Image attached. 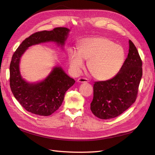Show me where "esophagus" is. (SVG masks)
I'll return each mask as SVG.
<instances>
[{
  "label": "esophagus",
  "instance_id": "34e87169",
  "mask_svg": "<svg viewBox=\"0 0 155 155\" xmlns=\"http://www.w3.org/2000/svg\"><path fill=\"white\" fill-rule=\"evenodd\" d=\"M89 81L87 79L84 78H78V83H87Z\"/></svg>",
  "mask_w": 155,
  "mask_h": 155
}]
</instances>
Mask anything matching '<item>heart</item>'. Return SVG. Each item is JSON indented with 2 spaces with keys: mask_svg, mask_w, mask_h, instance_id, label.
<instances>
[{
  "mask_svg": "<svg viewBox=\"0 0 155 155\" xmlns=\"http://www.w3.org/2000/svg\"><path fill=\"white\" fill-rule=\"evenodd\" d=\"M70 66L75 72L84 67V60H87V67L97 80H107L118 74L125 60V51L121 45L104 37H87L81 39L78 51H68Z\"/></svg>",
  "mask_w": 155,
  "mask_h": 155,
  "instance_id": "heart-1",
  "label": "heart"
}]
</instances>
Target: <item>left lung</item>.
Instances as JSON below:
<instances>
[{
	"instance_id": "8db88e82",
	"label": "left lung",
	"mask_w": 155,
	"mask_h": 155,
	"mask_svg": "<svg viewBox=\"0 0 155 155\" xmlns=\"http://www.w3.org/2000/svg\"><path fill=\"white\" fill-rule=\"evenodd\" d=\"M127 57L114 77L93 85L91 110L101 119H110L122 114L135 101L142 78V60L134 44L129 41Z\"/></svg>"
}]
</instances>
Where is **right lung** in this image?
<instances>
[{
    "label": "right lung",
    "mask_w": 155,
    "mask_h": 155,
    "mask_svg": "<svg viewBox=\"0 0 155 155\" xmlns=\"http://www.w3.org/2000/svg\"><path fill=\"white\" fill-rule=\"evenodd\" d=\"M70 30L56 28L52 31H41L32 34L23 41L14 52L10 65V85L14 97L26 110L40 116H49L61 106L66 91L75 84L61 68L56 67L42 82L29 84L19 70L21 55L31 45L47 41L64 45Z\"/></svg>",
    "instance_id": "add662e5"
}]
</instances>
